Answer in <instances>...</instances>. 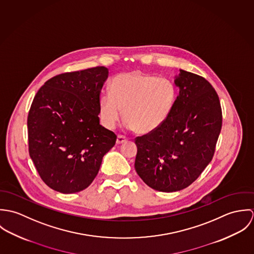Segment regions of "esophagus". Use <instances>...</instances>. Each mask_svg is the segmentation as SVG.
<instances>
[{
	"mask_svg": "<svg viewBox=\"0 0 254 254\" xmlns=\"http://www.w3.org/2000/svg\"><path fill=\"white\" fill-rule=\"evenodd\" d=\"M127 141V138L124 137V136H121V135H118L117 136V139H116V144L117 145H121L123 143H125Z\"/></svg>",
	"mask_w": 254,
	"mask_h": 254,
	"instance_id": "1",
	"label": "esophagus"
}]
</instances>
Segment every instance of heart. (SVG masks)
Returning a JSON list of instances; mask_svg holds the SVG:
<instances>
[{
  "label": "heart",
  "instance_id": "heart-1",
  "mask_svg": "<svg viewBox=\"0 0 254 254\" xmlns=\"http://www.w3.org/2000/svg\"><path fill=\"white\" fill-rule=\"evenodd\" d=\"M176 100L174 83L163 77L134 71L117 75L110 93L100 97V113L105 125L113 128L123 118L138 134L157 130L169 117Z\"/></svg>",
  "mask_w": 254,
  "mask_h": 254
}]
</instances>
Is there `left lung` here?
I'll use <instances>...</instances> for the list:
<instances>
[{
	"label": "left lung",
	"mask_w": 254,
	"mask_h": 254,
	"mask_svg": "<svg viewBox=\"0 0 254 254\" xmlns=\"http://www.w3.org/2000/svg\"><path fill=\"white\" fill-rule=\"evenodd\" d=\"M179 95L167 120L136 138L135 169L153 190L172 192L195 181L212 160L222 128L216 91L203 77L180 69Z\"/></svg>",
	"instance_id": "obj_1"
}]
</instances>
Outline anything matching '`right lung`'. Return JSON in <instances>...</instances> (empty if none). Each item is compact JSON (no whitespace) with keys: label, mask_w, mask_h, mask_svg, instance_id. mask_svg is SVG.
I'll use <instances>...</instances> for the list:
<instances>
[{"label":"right lung","mask_w":254,"mask_h":254,"mask_svg":"<svg viewBox=\"0 0 254 254\" xmlns=\"http://www.w3.org/2000/svg\"><path fill=\"white\" fill-rule=\"evenodd\" d=\"M109 69L57 75L37 92L28 113V145L41 179L74 193L88 188L116 135L100 124V95Z\"/></svg>","instance_id":"add662e5"}]
</instances>
